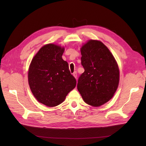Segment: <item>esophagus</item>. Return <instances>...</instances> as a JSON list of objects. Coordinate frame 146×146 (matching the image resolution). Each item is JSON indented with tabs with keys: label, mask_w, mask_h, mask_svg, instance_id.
<instances>
[{
	"label": "esophagus",
	"mask_w": 146,
	"mask_h": 146,
	"mask_svg": "<svg viewBox=\"0 0 146 146\" xmlns=\"http://www.w3.org/2000/svg\"><path fill=\"white\" fill-rule=\"evenodd\" d=\"M73 75L74 77H75V78L76 79V78H77V73H76V71H75V72H74V73H73Z\"/></svg>",
	"instance_id": "obj_1"
}]
</instances>
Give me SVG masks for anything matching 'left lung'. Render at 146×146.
Masks as SVG:
<instances>
[{"mask_svg":"<svg viewBox=\"0 0 146 146\" xmlns=\"http://www.w3.org/2000/svg\"><path fill=\"white\" fill-rule=\"evenodd\" d=\"M83 72L77 88L86 104L104 105L112 98L119 86V69L113 56L104 43L89 40L81 48Z\"/></svg>","mask_w":146,"mask_h":146,"instance_id":"left-lung-1","label":"left lung"}]
</instances>
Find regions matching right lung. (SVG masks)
Masks as SVG:
<instances>
[{
  "instance_id": "add662e5",
  "label": "right lung",
  "mask_w": 146,
  "mask_h": 146,
  "mask_svg": "<svg viewBox=\"0 0 146 146\" xmlns=\"http://www.w3.org/2000/svg\"><path fill=\"white\" fill-rule=\"evenodd\" d=\"M64 48L48 44L34 56L28 71V82L33 95L40 103L55 107L63 102L75 87L76 79L68 63L62 58Z\"/></svg>"
}]
</instances>
